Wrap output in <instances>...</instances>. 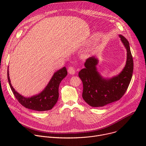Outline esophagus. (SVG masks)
Here are the masks:
<instances>
[{
	"label": "esophagus",
	"mask_w": 146,
	"mask_h": 146,
	"mask_svg": "<svg viewBox=\"0 0 146 146\" xmlns=\"http://www.w3.org/2000/svg\"><path fill=\"white\" fill-rule=\"evenodd\" d=\"M68 73L70 74H75V69L72 66H70L68 68Z\"/></svg>",
	"instance_id": "1"
}]
</instances>
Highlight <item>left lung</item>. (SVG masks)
Listing matches in <instances>:
<instances>
[{"mask_svg": "<svg viewBox=\"0 0 146 146\" xmlns=\"http://www.w3.org/2000/svg\"><path fill=\"white\" fill-rule=\"evenodd\" d=\"M127 51L126 65L122 71L111 78H104L97 71L98 60L95 56L88 58L85 68L78 72L83 84L82 98L92 107H103L119 100L127 90L132 79L133 61L129 43L126 38L119 35Z\"/></svg>", "mask_w": 146, "mask_h": 146, "instance_id": "8db88e82", "label": "left lung"}]
</instances>
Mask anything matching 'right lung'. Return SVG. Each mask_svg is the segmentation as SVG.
<instances>
[{
    "label": "right lung",
    "instance_id": "add662e5",
    "mask_svg": "<svg viewBox=\"0 0 146 146\" xmlns=\"http://www.w3.org/2000/svg\"><path fill=\"white\" fill-rule=\"evenodd\" d=\"M68 74L65 67L56 72L45 89L39 94L31 98H25L18 94L11 86L9 73V66L7 69V78L11 90L15 97L24 107L38 111H43L51 110L56 103L59 92L58 88L61 81Z\"/></svg>",
    "mask_w": 146,
    "mask_h": 146
}]
</instances>
